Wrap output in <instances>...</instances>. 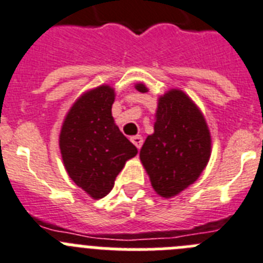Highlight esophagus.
Here are the masks:
<instances>
[{
  "instance_id": "34e87169",
  "label": "esophagus",
  "mask_w": 263,
  "mask_h": 263,
  "mask_svg": "<svg viewBox=\"0 0 263 263\" xmlns=\"http://www.w3.org/2000/svg\"><path fill=\"white\" fill-rule=\"evenodd\" d=\"M131 141L136 145L137 149H140L141 145H143V137L141 136H132Z\"/></svg>"
}]
</instances>
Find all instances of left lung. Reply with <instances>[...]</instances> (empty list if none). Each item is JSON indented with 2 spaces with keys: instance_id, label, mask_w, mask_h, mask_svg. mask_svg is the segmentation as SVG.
I'll return each instance as SVG.
<instances>
[{
  "instance_id": "left-lung-1",
  "label": "left lung",
  "mask_w": 263,
  "mask_h": 263,
  "mask_svg": "<svg viewBox=\"0 0 263 263\" xmlns=\"http://www.w3.org/2000/svg\"><path fill=\"white\" fill-rule=\"evenodd\" d=\"M141 93L148 91L137 84ZM211 156V136L195 103L178 89L158 98L155 132L140 149V160L152 187L172 198L199 178Z\"/></svg>"
}]
</instances>
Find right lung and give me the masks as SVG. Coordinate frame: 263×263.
<instances>
[{
  "instance_id": "add662e5",
  "label": "right lung",
  "mask_w": 263,
  "mask_h": 263,
  "mask_svg": "<svg viewBox=\"0 0 263 263\" xmlns=\"http://www.w3.org/2000/svg\"><path fill=\"white\" fill-rule=\"evenodd\" d=\"M114 99L115 91L108 85L82 94L68 111L59 137L70 179L93 199L112 190L126 161L137 153L111 115Z\"/></svg>"
}]
</instances>
